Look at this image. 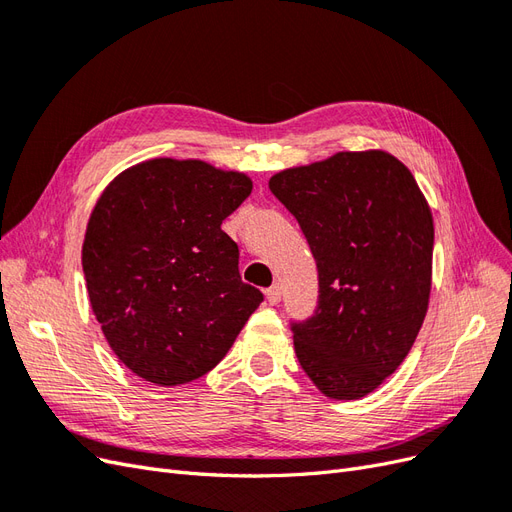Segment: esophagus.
Instances as JSON below:
<instances>
[{
  "label": "esophagus",
  "instance_id": "1",
  "mask_svg": "<svg viewBox=\"0 0 512 512\" xmlns=\"http://www.w3.org/2000/svg\"><path fill=\"white\" fill-rule=\"evenodd\" d=\"M265 294H267V301L271 305H277V303H280V299H282V286L280 284H273L271 288L265 290Z\"/></svg>",
  "mask_w": 512,
  "mask_h": 512
}]
</instances>
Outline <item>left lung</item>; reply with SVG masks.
Returning a JSON list of instances; mask_svg holds the SVG:
<instances>
[{"instance_id": "8db88e82", "label": "left lung", "mask_w": 512, "mask_h": 512, "mask_svg": "<svg viewBox=\"0 0 512 512\" xmlns=\"http://www.w3.org/2000/svg\"><path fill=\"white\" fill-rule=\"evenodd\" d=\"M318 267V307L292 324L316 389L361 399L404 363L431 292L433 218L404 162L382 149L339 151L269 179Z\"/></svg>"}]
</instances>
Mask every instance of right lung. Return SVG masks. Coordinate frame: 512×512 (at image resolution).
Wrapping results in <instances>:
<instances>
[{"mask_svg": "<svg viewBox=\"0 0 512 512\" xmlns=\"http://www.w3.org/2000/svg\"><path fill=\"white\" fill-rule=\"evenodd\" d=\"M252 179L203 160L153 158L100 194L83 241L91 309L117 359L158 386L218 365L262 301L241 282L222 222Z\"/></svg>", "mask_w": 512, "mask_h": 512, "instance_id": "right-lung-1", "label": "right lung"}]
</instances>
